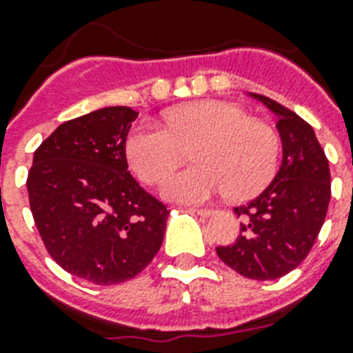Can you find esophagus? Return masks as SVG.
<instances>
[{"instance_id":"1","label":"esophagus","mask_w":353,"mask_h":353,"mask_svg":"<svg viewBox=\"0 0 353 353\" xmlns=\"http://www.w3.org/2000/svg\"><path fill=\"white\" fill-rule=\"evenodd\" d=\"M192 210L199 216H212V214H214V209H201V207H192Z\"/></svg>"}]
</instances>
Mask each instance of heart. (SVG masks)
Instances as JSON below:
<instances>
[{"label":"heart","instance_id":"obj_1","mask_svg":"<svg viewBox=\"0 0 353 353\" xmlns=\"http://www.w3.org/2000/svg\"><path fill=\"white\" fill-rule=\"evenodd\" d=\"M165 124L141 122L133 128L126 159L141 181L154 185L192 150L196 165L174 172L161 185L172 201L199 203L223 190L232 199L251 198L279 170V133L234 104L203 101L174 108Z\"/></svg>","mask_w":353,"mask_h":353}]
</instances>
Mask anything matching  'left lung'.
<instances>
[{
	"mask_svg": "<svg viewBox=\"0 0 353 353\" xmlns=\"http://www.w3.org/2000/svg\"><path fill=\"white\" fill-rule=\"evenodd\" d=\"M251 97L279 117L282 165L262 194L236 207L240 236L216 252L241 276L274 280L301 265L312 251L328 212L332 179L313 128L273 99Z\"/></svg>",
	"mask_w": 353,
	"mask_h": 353,
	"instance_id": "1",
	"label": "left lung"
}]
</instances>
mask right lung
Returning <instances> with one entry per match:
<instances>
[{
  "label": "right lung",
  "mask_w": 353,
  "mask_h": 353,
  "mask_svg": "<svg viewBox=\"0 0 353 353\" xmlns=\"http://www.w3.org/2000/svg\"><path fill=\"white\" fill-rule=\"evenodd\" d=\"M137 115L112 106L63 122L36 148L27 176L47 252L97 285L137 276L165 236L170 210L128 172L126 137Z\"/></svg>",
  "instance_id": "obj_1"
}]
</instances>
